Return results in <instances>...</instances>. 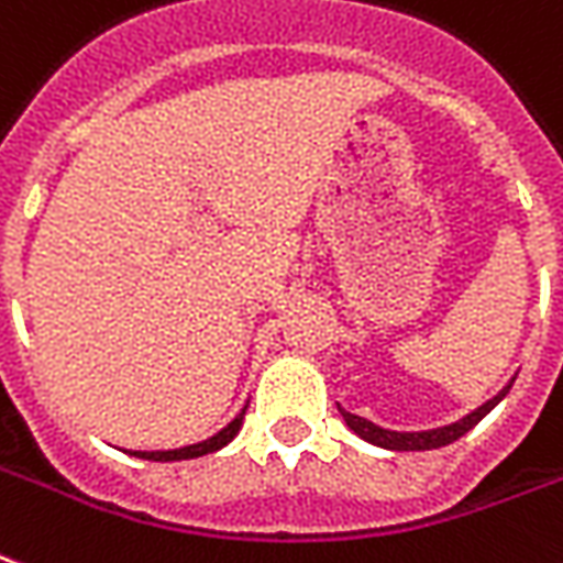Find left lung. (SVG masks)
<instances>
[{
  "label": "left lung",
  "instance_id": "obj_1",
  "mask_svg": "<svg viewBox=\"0 0 563 563\" xmlns=\"http://www.w3.org/2000/svg\"><path fill=\"white\" fill-rule=\"evenodd\" d=\"M508 389L510 384L501 389L499 396L490 398L487 405H482L478 410H472L470 416H463L461 422L445 424V428H434V431H410V434H407V431H386V428H377L375 422H368V419H363V416L349 413V410H342V407H339V413H342V419L349 422L351 431L363 437L366 443L389 449V452H428V449H440V445H449L454 443V440H461L466 431H472L475 424L482 422L484 416L490 413L493 407L499 405L501 398L508 396Z\"/></svg>",
  "mask_w": 563,
  "mask_h": 563
}]
</instances>
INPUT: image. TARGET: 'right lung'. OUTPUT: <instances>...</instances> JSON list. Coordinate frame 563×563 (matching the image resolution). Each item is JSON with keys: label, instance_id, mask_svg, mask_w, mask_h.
Instances as JSON below:
<instances>
[{"label": "right lung", "instance_id": "add662e5", "mask_svg": "<svg viewBox=\"0 0 563 563\" xmlns=\"http://www.w3.org/2000/svg\"><path fill=\"white\" fill-rule=\"evenodd\" d=\"M247 410V407H244ZM244 410L235 416L233 422L227 424L224 431H218L214 437L203 440V443H195V445H186V449H170V452H129L135 454V457H144V461H188V457H203V454H212L218 449H224L235 434H239V428H242V419H244Z\"/></svg>", "mask_w": 563, "mask_h": 563}]
</instances>
